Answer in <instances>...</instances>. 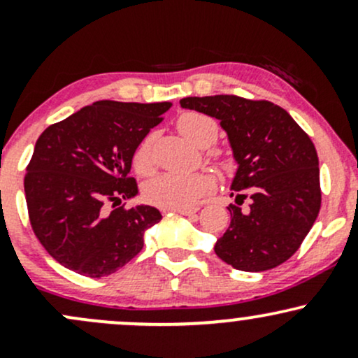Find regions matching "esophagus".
<instances>
[{"label": "esophagus", "instance_id": "obj_1", "mask_svg": "<svg viewBox=\"0 0 358 358\" xmlns=\"http://www.w3.org/2000/svg\"><path fill=\"white\" fill-rule=\"evenodd\" d=\"M175 212L182 213V215L193 217L196 212H199V207H185V208H175Z\"/></svg>", "mask_w": 358, "mask_h": 358}]
</instances>
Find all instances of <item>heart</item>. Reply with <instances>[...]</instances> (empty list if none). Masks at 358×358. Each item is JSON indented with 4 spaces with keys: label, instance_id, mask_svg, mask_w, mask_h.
Wrapping results in <instances>:
<instances>
[{
    "label": "heart",
    "instance_id": "b5f03b06",
    "mask_svg": "<svg viewBox=\"0 0 358 358\" xmlns=\"http://www.w3.org/2000/svg\"><path fill=\"white\" fill-rule=\"evenodd\" d=\"M180 134L199 148H208L213 145L219 134V126L215 119L202 113H185L176 121ZM151 136H146L139 143L134 151V168L138 173L146 175L153 170V153H151ZM213 187L212 176L205 173H178L166 171L148 180L143 187V196L148 203L156 205L165 210L190 207Z\"/></svg>",
    "mask_w": 358,
    "mask_h": 358
}]
</instances>
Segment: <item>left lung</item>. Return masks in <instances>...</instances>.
<instances>
[{"mask_svg":"<svg viewBox=\"0 0 358 358\" xmlns=\"http://www.w3.org/2000/svg\"><path fill=\"white\" fill-rule=\"evenodd\" d=\"M185 109L220 121L237 163L231 183V225L215 254L232 268H276L299 249L322 205L318 155L305 131L269 101L237 96L185 97ZM251 199L248 211L238 200Z\"/></svg>","mask_w":358,"mask_h":358,"instance_id":"8db88e82","label":"left lung"}]
</instances>
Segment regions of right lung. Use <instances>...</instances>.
<instances>
[{"instance_id": "add662e5", "label": "right lung", "mask_w": 358, "mask_h": 358, "mask_svg": "<svg viewBox=\"0 0 358 358\" xmlns=\"http://www.w3.org/2000/svg\"><path fill=\"white\" fill-rule=\"evenodd\" d=\"M170 108L171 102L97 101L36 139L24 176L28 215L64 268L102 278L141 252L145 232L162 213L150 205H117L138 195L136 180L127 176L134 151Z\"/></svg>"}]
</instances>
